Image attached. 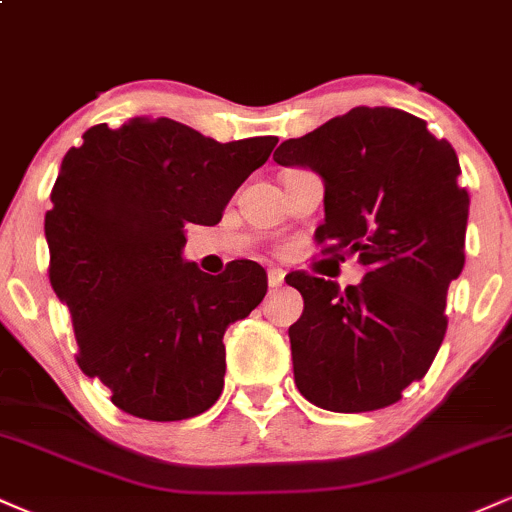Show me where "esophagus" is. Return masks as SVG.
<instances>
[{"instance_id":"1","label":"esophagus","mask_w":512,"mask_h":512,"mask_svg":"<svg viewBox=\"0 0 512 512\" xmlns=\"http://www.w3.org/2000/svg\"><path fill=\"white\" fill-rule=\"evenodd\" d=\"M284 272H281V269H269L267 272V279H269V289H279L281 284H284Z\"/></svg>"}]
</instances>
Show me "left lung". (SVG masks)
<instances>
[{
	"mask_svg": "<svg viewBox=\"0 0 512 512\" xmlns=\"http://www.w3.org/2000/svg\"><path fill=\"white\" fill-rule=\"evenodd\" d=\"M274 161L325 180L317 243L366 267L346 289L286 276L303 296L289 327L298 390L339 414L390 407L431 368L448 330V286L464 267L469 195L455 149L419 117L361 105L284 142Z\"/></svg>",
	"mask_w": 512,
	"mask_h": 512,
	"instance_id": "8db88e82",
	"label": "left lung"
}]
</instances>
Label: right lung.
<instances>
[{
	"mask_svg": "<svg viewBox=\"0 0 512 512\" xmlns=\"http://www.w3.org/2000/svg\"><path fill=\"white\" fill-rule=\"evenodd\" d=\"M279 139L221 144L168 117L96 125L69 149L45 214L50 284L72 313L79 368L149 421L202 414L223 390L228 325L267 293L236 260L219 276L182 257L187 223L214 226Z\"/></svg>",
	"mask_w": 512,
	"mask_h": 512,
	"instance_id": "right-lung-1",
	"label": "right lung"
}]
</instances>
